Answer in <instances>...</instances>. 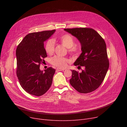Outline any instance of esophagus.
<instances>
[{
	"mask_svg": "<svg viewBox=\"0 0 127 127\" xmlns=\"http://www.w3.org/2000/svg\"><path fill=\"white\" fill-rule=\"evenodd\" d=\"M65 69H61V68H57V71H63Z\"/></svg>",
	"mask_w": 127,
	"mask_h": 127,
	"instance_id": "1",
	"label": "esophagus"
}]
</instances>
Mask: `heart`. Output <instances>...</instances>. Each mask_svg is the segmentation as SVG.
<instances>
[{
  "instance_id": "obj_1",
  "label": "heart",
  "mask_w": 127,
  "mask_h": 127,
  "mask_svg": "<svg viewBox=\"0 0 127 127\" xmlns=\"http://www.w3.org/2000/svg\"><path fill=\"white\" fill-rule=\"evenodd\" d=\"M62 45L68 48V52L73 55H77L79 52V47L75 44V39L71 35L64 34L60 36L57 38ZM55 42L52 39H49L46 42L45 45V49L46 53L49 55H52L55 51ZM70 62L69 60L64 57L55 56L51 59V63L59 68H64Z\"/></svg>"
}]
</instances>
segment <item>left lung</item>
I'll use <instances>...</instances> for the list:
<instances>
[{
  "mask_svg": "<svg viewBox=\"0 0 127 127\" xmlns=\"http://www.w3.org/2000/svg\"><path fill=\"white\" fill-rule=\"evenodd\" d=\"M81 43L82 53L74 63L84 66L81 72L72 70L71 85L80 93H88L98 89L109 67L106 46L103 38L95 30L89 28L64 29Z\"/></svg>",
  "mask_w": 127,
  "mask_h": 127,
  "instance_id": "left-lung-1",
  "label": "left lung"
}]
</instances>
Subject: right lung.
<instances>
[{"instance_id":"obj_1","label":"right lung","mask_w":127,"mask_h":127,"mask_svg":"<svg viewBox=\"0 0 127 127\" xmlns=\"http://www.w3.org/2000/svg\"><path fill=\"white\" fill-rule=\"evenodd\" d=\"M55 31L52 30L30 33L17 47L16 75L22 88L31 95L42 96L51 85L56 70L50 67L44 72L40 70L39 66L47 57L44 42Z\"/></svg>"}]
</instances>
